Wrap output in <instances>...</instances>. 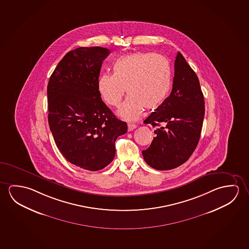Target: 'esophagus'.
I'll use <instances>...</instances> for the list:
<instances>
[{
  "instance_id": "obj_1",
  "label": "esophagus",
  "mask_w": 249,
  "mask_h": 249,
  "mask_svg": "<svg viewBox=\"0 0 249 249\" xmlns=\"http://www.w3.org/2000/svg\"><path fill=\"white\" fill-rule=\"evenodd\" d=\"M136 128H137L136 124H128V130H129V131H131V130H134Z\"/></svg>"
}]
</instances>
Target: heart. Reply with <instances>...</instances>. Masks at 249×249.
Returning a JSON list of instances; mask_svg holds the SVG:
<instances>
[{
	"label": "heart",
	"mask_w": 249,
	"mask_h": 249,
	"mask_svg": "<svg viewBox=\"0 0 249 249\" xmlns=\"http://www.w3.org/2000/svg\"><path fill=\"white\" fill-rule=\"evenodd\" d=\"M171 85V70L165 58L148 53L122 56L113 64V74L98 79V90L107 105L119 107L125 90L130 95L119 114L134 121L144 108L152 111L165 100Z\"/></svg>",
	"instance_id": "obj_1"
}]
</instances>
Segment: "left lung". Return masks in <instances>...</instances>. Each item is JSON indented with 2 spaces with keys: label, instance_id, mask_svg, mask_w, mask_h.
<instances>
[{
  "label": "left lung",
  "instance_id": "left-lung-1",
  "mask_svg": "<svg viewBox=\"0 0 249 249\" xmlns=\"http://www.w3.org/2000/svg\"><path fill=\"white\" fill-rule=\"evenodd\" d=\"M204 113L198 77L178 52L171 93L144 120L158 126L150 147L142 151L147 164L156 170H168L184 163L197 146Z\"/></svg>",
  "mask_w": 249,
  "mask_h": 249
}]
</instances>
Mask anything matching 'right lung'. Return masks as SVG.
Returning <instances> with one entry per match:
<instances>
[{
  "instance_id": "right-lung-1",
  "label": "right lung",
  "mask_w": 249,
  "mask_h": 249,
  "mask_svg": "<svg viewBox=\"0 0 249 249\" xmlns=\"http://www.w3.org/2000/svg\"><path fill=\"white\" fill-rule=\"evenodd\" d=\"M109 54L100 47L68 52L48 82V124L56 145L68 162L91 171L111 163L115 141L127 131L126 123L116 118L98 90Z\"/></svg>"
}]
</instances>
